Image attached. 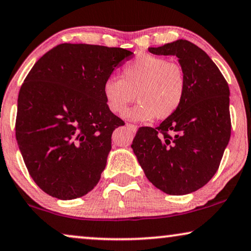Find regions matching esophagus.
<instances>
[{"mask_svg": "<svg viewBox=\"0 0 251 251\" xmlns=\"http://www.w3.org/2000/svg\"><path fill=\"white\" fill-rule=\"evenodd\" d=\"M126 126H128V128L131 129L133 132H136V131H137V129H138V126H137L136 125H131V123H126Z\"/></svg>", "mask_w": 251, "mask_h": 251, "instance_id": "34e87169", "label": "esophagus"}]
</instances>
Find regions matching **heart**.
Listing matches in <instances>:
<instances>
[{
  "mask_svg": "<svg viewBox=\"0 0 251 251\" xmlns=\"http://www.w3.org/2000/svg\"><path fill=\"white\" fill-rule=\"evenodd\" d=\"M187 91L186 74L180 64L156 54L143 53L122 68V80L108 77L102 85L107 107L121 115L135 99L126 118L133 121L164 120L183 104Z\"/></svg>",
  "mask_w": 251,
  "mask_h": 251,
  "instance_id": "b5f03b06",
  "label": "heart"
}]
</instances>
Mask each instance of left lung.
<instances>
[{"mask_svg": "<svg viewBox=\"0 0 251 251\" xmlns=\"http://www.w3.org/2000/svg\"><path fill=\"white\" fill-rule=\"evenodd\" d=\"M149 50L178 58L187 91L179 109L159 126H140L131 147L154 186L170 195L192 193L214 177L229 142L228 84L210 57L190 41Z\"/></svg>", "mask_w": 251, "mask_h": 251, "instance_id": "1", "label": "left lung"}]
</instances>
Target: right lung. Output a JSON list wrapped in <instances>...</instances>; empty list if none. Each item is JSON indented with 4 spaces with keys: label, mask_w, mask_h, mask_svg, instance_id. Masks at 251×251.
Listing matches in <instances>:
<instances>
[{
    "label": "right lung",
    "mask_w": 251,
    "mask_h": 251,
    "mask_svg": "<svg viewBox=\"0 0 251 251\" xmlns=\"http://www.w3.org/2000/svg\"><path fill=\"white\" fill-rule=\"evenodd\" d=\"M132 52L63 43L36 61L22 84L16 139L27 170L60 200L83 197L100 179L112 133L125 122L107 107L102 85Z\"/></svg>",
    "instance_id": "1"
}]
</instances>
